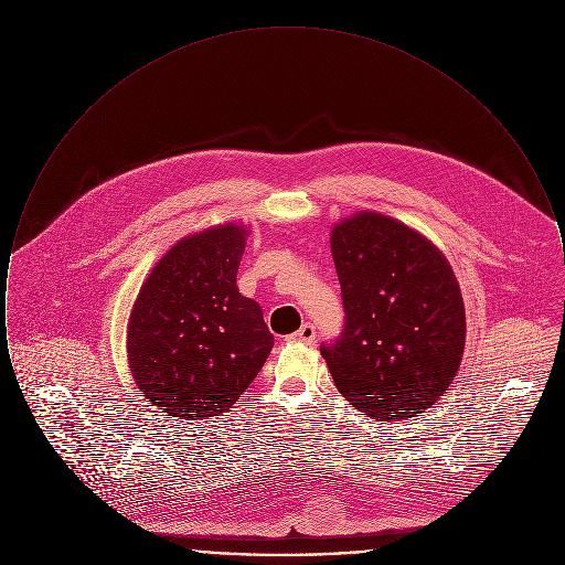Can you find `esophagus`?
<instances>
[{"label":"esophagus","instance_id":"obj_1","mask_svg":"<svg viewBox=\"0 0 565 565\" xmlns=\"http://www.w3.org/2000/svg\"><path fill=\"white\" fill-rule=\"evenodd\" d=\"M316 337H318L316 326L313 323H302L290 339L296 343H302V345H311V343H316Z\"/></svg>","mask_w":565,"mask_h":565}]
</instances>
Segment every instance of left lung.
I'll use <instances>...</instances> for the list:
<instances>
[{
    "instance_id": "8db88e82",
    "label": "left lung",
    "mask_w": 565,
    "mask_h": 565,
    "mask_svg": "<svg viewBox=\"0 0 565 565\" xmlns=\"http://www.w3.org/2000/svg\"><path fill=\"white\" fill-rule=\"evenodd\" d=\"M345 330L323 360L337 390L376 422L417 417L456 376L466 311L456 273L434 243L362 210L332 226Z\"/></svg>"
}]
</instances>
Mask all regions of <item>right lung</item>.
Here are the masks:
<instances>
[{
	"instance_id": "add662e5",
	"label": "right lung",
	"mask_w": 565,
	"mask_h": 565,
	"mask_svg": "<svg viewBox=\"0 0 565 565\" xmlns=\"http://www.w3.org/2000/svg\"><path fill=\"white\" fill-rule=\"evenodd\" d=\"M247 226L182 237L150 270L127 326V360L150 406L178 419L228 411L260 373L273 334L237 288Z\"/></svg>"
}]
</instances>
